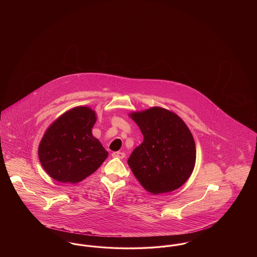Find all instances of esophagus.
<instances>
[{
    "label": "esophagus",
    "mask_w": 257,
    "mask_h": 257,
    "mask_svg": "<svg viewBox=\"0 0 257 257\" xmlns=\"http://www.w3.org/2000/svg\"><path fill=\"white\" fill-rule=\"evenodd\" d=\"M111 156L113 158H118V159H123L125 157V153L124 152H120V151H117V152H113L111 154Z\"/></svg>",
    "instance_id": "esophagus-1"
}]
</instances>
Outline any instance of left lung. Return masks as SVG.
<instances>
[{
  "label": "left lung",
  "instance_id": "8db88e82",
  "mask_svg": "<svg viewBox=\"0 0 257 257\" xmlns=\"http://www.w3.org/2000/svg\"><path fill=\"white\" fill-rule=\"evenodd\" d=\"M129 116L144 135L128 159L136 178L153 195L180 188L193 173L196 158L194 137L183 119L161 107L132 111Z\"/></svg>",
  "mask_w": 257,
  "mask_h": 257
}]
</instances>
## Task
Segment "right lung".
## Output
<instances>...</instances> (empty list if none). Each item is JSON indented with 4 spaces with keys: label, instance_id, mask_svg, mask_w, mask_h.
<instances>
[{
    "label": "right lung",
    "instance_id": "obj_1",
    "mask_svg": "<svg viewBox=\"0 0 257 257\" xmlns=\"http://www.w3.org/2000/svg\"><path fill=\"white\" fill-rule=\"evenodd\" d=\"M96 112L78 106L53 121L38 146L42 168L58 182L76 184L92 174L108 157V151L92 135Z\"/></svg>",
    "mask_w": 257,
    "mask_h": 257
}]
</instances>
